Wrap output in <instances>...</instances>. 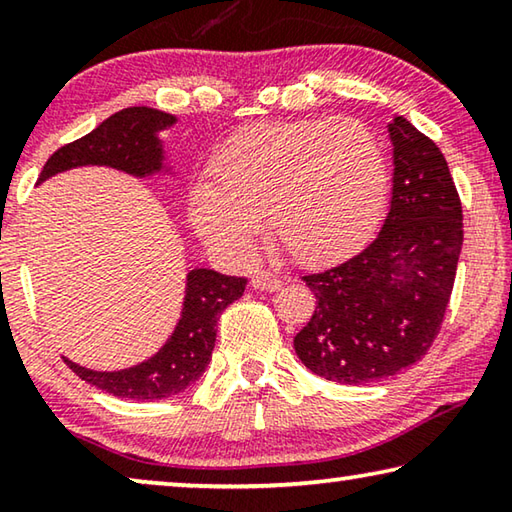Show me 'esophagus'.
Here are the masks:
<instances>
[{
  "label": "esophagus",
  "mask_w": 512,
  "mask_h": 512,
  "mask_svg": "<svg viewBox=\"0 0 512 512\" xmlns=\"http://www.w3.org/2000/svg\"><path fill=\"white\" fill-rule=\"evenodd\" d=\"M250 284H253V287L259 289V291H277V289H282L280 277H275L271 273H257L253 280H250Z\"/></svg>",
  "instance_id": "1"
}]
</instances>
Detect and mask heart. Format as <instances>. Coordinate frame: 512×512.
Listing matches in <instances>:
<instances>
[{
    "mask_svg": "<svg viewBox=\"0 0 512 512\" xmlns=\"http://www.w3.org/2000/svg\"><path fill=\"white\" fill-rule=\"evenodd\" d=\"M210 176L189 198L207 244L246 257L266 214L273 237L300 262H325L359 246L377 225L388 189L377 135L350 117L241 128L214 153Z\"/></svg>",
    "mask_w": 512,
    "mask_h": 512,
    "instance_id": "heart-1",
    "label": "heart"
}]
</instances>
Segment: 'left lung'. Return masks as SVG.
Returning <instances> with one entry per match:
<instances>
[{
	"instance_id": "1",
	"label": "left lung",
	"mask_w": 512,
	"mask_h": 512,
	"mask_svg": "<svg viewBox=\"0 0 512 512\" xmlns=\"http://www.w3.org/2000/svg\"><path fill=\"white\" fill-rule=\"evenodd\" d=\"M388 131L395 173L384 228L343 264L300 277L316 309L293 348L311 372L339 384H372L424 359L463 248L461 196L443 151L404 117Z\"/></svg>"
}]
</instances>
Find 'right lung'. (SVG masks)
Instances as JSON below:
<instances>
[{
	"instance_id": "1",
	"label": "right lung",
	"mask_w": 512,
	"mask_h": 512,
	"mask_svg": "<svg viewBox=\"0 0 512 512\" xmlns=\"http://www.w3.org/2000/svg\"><path fill=\"white\" fill-rule=\"evenodd\" d=\"M169 124H173V117L153 108L119 110L81 140L69 142L51 153L38 183L58 171L81 164H108L135 176L160 169L162 151L153 133ZM244 289L246 277H230L210 268H198L187 277L183 318L155 357L119 372L88 370L67 359L65 363L88 384L126 400L153 402L183 393L203 375L212 359L216 320L225 307L244 296Z\"/></svg>"
}]
</instances>
